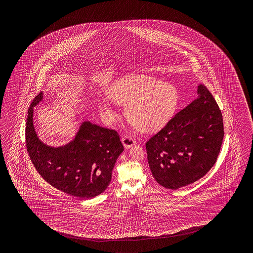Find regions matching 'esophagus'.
I'll return each instance as SVG.
<instances>
[{"label": "esophagus", "mask_w": 253, "mask_h": 253, "mask_svg": "<svg viewBox=\"0 0 253 253\" xmlns=\"http://www.w3.org/2000/svg\"><path fill=\"white\" fill-rule=\"evenodd\" d=\"M122 143L126 148H129V147L135 145V141L132 137L127 136V135H125L124 137L122 138Z\"/></svg>", "instance_id": "obj_1"}]
</instances>
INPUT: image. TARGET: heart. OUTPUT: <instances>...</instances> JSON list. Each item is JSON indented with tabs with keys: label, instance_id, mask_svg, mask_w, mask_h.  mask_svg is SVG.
<instances>
[{
	"label": "heart",
	"instance_id": "b5f03b06",
	"mask_svg": "<svg viewBox=\"0 0 253 253\" xmlns=\"http://www.w3.org/2000/svg\"><path fill=\"white\" fill-rule=\"evenodd\" d=\"M110 96L115 102L127 105V119L143 132H153L167 124L178 103L175 86L150 76L125 77L110 92ZM99 108L108 121L118 119L111 103L102 99Z\"/></svg>",
	"mask_w": 253,
	"mask_h": 253
}]
</instances>
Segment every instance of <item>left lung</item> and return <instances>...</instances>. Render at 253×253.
Listing matches in <instances>:
<instances>
[{
	"mask_svg": "<svg viewBox=\"0 0 253 253\" xmlns=\"http://www.w3.org/2000/svg\"><path fill=\"white\" fill-rule=\"evenodd\" d=\"M198 97L145 144L149 168L163 187L176 190L205 176L214 166L224 135L214 97L204 85Z\"/></svg>",
	"mask_w": 253,
	"mask_h": 253,
	"instance_id": "8db88e82",
	"label": "left lung"
}]
</instances>
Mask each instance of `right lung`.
Segmentation results:
<instances>
[{"instance_id":"add662e5","label":"right lung","mask_w":253,"mask_h":253,"mask_svg":"<svg viewBox=\"0 0 253 253\" xmlns=\"http://www.w3.org/2000/svg\"><path fill=\"white\" fill-rule=\"evenodd\" d=\"M41 92L28 109L25 128L29 156L41 176L54 188L79 198H92L108 188L112 170L124 151L119 134L84 121L75 138L52 147L39 139L33 126V108L42 100Z\"/></svg>"}]
</instances>
